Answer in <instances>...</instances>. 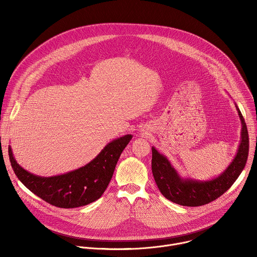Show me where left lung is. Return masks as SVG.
Returning <instances> with one entry per match:
<instances>
[{"instance_id": "8db88e82", "label": "left lung", "mask_w": 257, "mask_h": 257, "mask_svg": "<svg viewBox=\"0 0 257 257\" xmlns=\"http://www.w3.org/2000/svg\"><path fill=\"white\" fill-rule=\"evenodd\" d=\"M235 106L241 121V138L238 150L233 161L224 172L212 179L197 180L182 177L168 158L153 146V175L158 188L167 199L184 206L204 205L224 194L234 184L245 168L249 152L246 123L236 103Z\"/></svg>"}]
</instances>
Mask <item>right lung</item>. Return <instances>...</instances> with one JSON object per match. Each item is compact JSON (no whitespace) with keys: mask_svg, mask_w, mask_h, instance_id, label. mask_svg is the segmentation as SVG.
I'll return each mask as SVG.
<instances>
[{"mask_svg":"<svg viewBox=\"0 0 257 257\" xmlns=\"http://www.w3.org/2000/svg\"><path fill=\"white\" fill-rule=\"evenodd\" d=\"M127 134L108 142L101 152L85 166L52 177L34 175L23 169L15 160L11 146L9 158L17 178L32 193L52 205L74 208L98 199L111 181L119 158L132 139Z\"/></svg>","mask_w":257,"mask_h":257,"instance_id":"obj_1","label":"right lung"}]
</instances>
